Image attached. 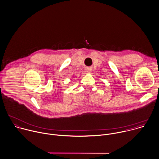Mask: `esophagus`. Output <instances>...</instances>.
Wrapping results in <instances>:
<instances>
[{
  "label": "esophagus",
  "mask_w": 159,
  "mask_h": 159,
  "mask_svg": "<svg viewBox=\"0 0 159 159\" xmlns=\"http://www.w3.org/2000/svg\"><path fill=\"white\" fill-rule=\"evenodd\" d=\"M86 71L87 73H91V69L90 68H86Z\"/></svg>",
  "instance_id": "34e87169"
}]
</instances>
